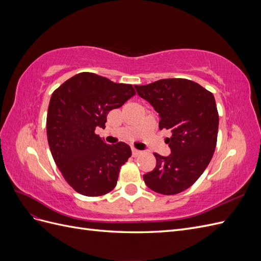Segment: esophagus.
<instances>
[{"instance_id": "34e87169", "label": "esophagus", "mask_w": 261, "mask_h": 261, "mask_svg": "<svg viewBox=\"0 0 261 261\" xmlns=\"http://www.w3.org/2000/svg\"><path fill=\"white\" fill-rule=\"evenodd\" d=\"M132 154H133V156H138L139 154H141V151H140V150H137L135 148H133L132 149Z\"/></svg>"}]
</instances>
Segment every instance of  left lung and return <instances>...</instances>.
<instances>
[{
  "instance_id": "obj_1",
  "label": "left lung",
  "mask_w": 261,
  "mask_h": 261,
  "mask_svg": "<svg viewBox=\"0 0 261 261\" xmlns=\"http://www.w3.org/2000/svg\"><path fill=\"white\" fill-rule=\"evenodd\" d=\"M138 96L159 113L160 129L171 154L153 153L155 168L144 175L146 185L162 195H175L191 187L208 167L215 153L219 114L212 92L184 78H168L135 86Z\"/></svg>"
}]
</instances>
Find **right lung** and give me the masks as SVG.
I'll use <instances>...</instances> for the list:
<instances>
[{
	"label": "right lung",
	"instance_id": "obj_1",
	"mask_svg": "<svg viewBox=\"0 0 261 261\" xmlns=\"http://www.w3.org/2000/svg\"><path fill=\"white\" fill-rule=\"evenodd\" d=\"M129 84L80 73L55 89L46 115V135L55 164L77 193L102 196L115 187L121 167L132 155L125 143L106 144L94 130L107 115L135 96Z\"/></svg>",
	"mask_w": 261,
	"mask_h": 261
}]
</instances>
